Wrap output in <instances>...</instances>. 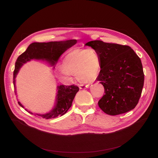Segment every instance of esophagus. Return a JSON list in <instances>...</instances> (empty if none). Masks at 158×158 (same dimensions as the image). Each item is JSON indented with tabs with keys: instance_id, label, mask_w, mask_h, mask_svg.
I'll return each mask as SVG.
<instances>
[{
	"instance_id": "esophagus-1",
	"label": "esophagus",
	"mask_w": 158,
	"mask_h": 158,
	"mask_svg": "<svg viewBox=\"0 0 158 158\" xmlns=\"http://www.w3.org/2000/svg\"><path fill=\"white\" fill-rule=\"evenodd\" d=\"M89 86V85H81V84L79 85V87L80 89H84V88H88Z\"/></svg>"
}]
</instances>
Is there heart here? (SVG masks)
Wrapping results in <instances>:
<instances>
[{
	"label": "heart",
	"mask_w": 158,
	"mask_h": 158,
	"mask_svg": "<svg viewBox=\"0 0 158 158\" xmlns=\"http://www.w3.org/2000/svg\"><path fill=\"white\" fill-rule=\"evenodd\" d=\"M100 68V57L93 48L73 50L65 56L61 65L64 72L76 74L78 79L85 82L94 81Z\"/></svg>",
	"instance_id": "heart-1"
}]
</instances>
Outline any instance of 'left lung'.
Returning a JSON list of instances; mask_svg holds the SVG:
<instances>
[{
    "label": "left lung",
    "mask_w": 158,
    "mask_h": 158,
    "mask_svg": "<svg viewBox=\"0 0 158 158\" xmlns=\"http://www.w3.org/2000/svg\"><path fill=\"white\" fill-rule=\"evenodd\" d=\"M86 45L94 48L101 61L97 80L105 94L98 101L106 114L118 115L133 110L142 94L144 73L140 58L129 46L91 41Z\"/></svg>",
    "instance_id": "1"
}]
</instances>
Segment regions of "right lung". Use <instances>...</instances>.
<instances>
[{"label": "right lung", "mask_w": 158, "mask_h": 158, "mask_svg": "<svg viewBox=\"0 0 158 158\" xmlns=\"http://www.w3.org/2000/svg\"><path fill=\"white\" fill-rule=\"evenodd\" d=\"M77 43L76 40H70L61 41H50L47 43H32L29 45L27 50L19 56L15 63V68L13 72V84L15 89V78L20 68L23 63L32 59L45 60L54 66L59 60L61 55L68 48ZM79 87L76 85L57 86V93L56 95V102L54 109L48 113L44 114H35L38 117L51 119L62 116L65 114L72 106L73 98L79 91ZM16 94V92H15ZM19 104L23 107L20 102ZM28 111L26 109H25ZM33 114L31 111H28Z\"/></svg>", "instance_id": "right-lung-1"}]
</instances>
